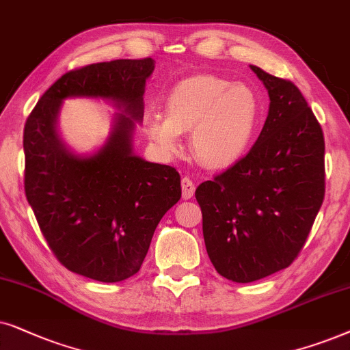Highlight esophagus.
<instances>
[{
    "label": "esophagus",
    "instance_id": "esophagus-1",
    "mask_svg": "<svg viewBox=\"0 0 350 350\" xmlns=\"http://www.w3.org/2000/svg\"><path fill=\"white\" fill-rule=\"evenodd\" d=\"M180 187H183V198L184 200H190L193 197L195 184L192 183V179L185 176V178H183V180H180Z\"/></svg>",
    "mask_w": 350,
    "mask_h": 350
}]
</instances>
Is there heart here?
Returning a JSON list of instances; mask_svg holds the SVG:
<instances>
[{"mask_svg": "<svg viewBox=\"0 0 350 350\" xmlns=\"http://www.w3.org/2000/svg\"><path fill=\"white\" fill-rule=\"evenodd\" d=\"M163 115L146 121V134L163 155L180 148V133L190 131V147L204 166L235 165L248 150L262 116V100L253 86L216 75H193L176 83L165 97Z\"/></svg>", "mask_w": 350, "mask_h": 350, "instance_id": "obj_1", "label": "heart"}]
</instances>
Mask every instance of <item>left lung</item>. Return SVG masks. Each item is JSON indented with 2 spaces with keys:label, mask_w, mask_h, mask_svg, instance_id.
Here are the masks:
<instances>
[{
  "label": "left lung",
  "mask_w": 350,
  "mask_h": 350,
  "mask_svg": "<svg viewBox=\"0 0 350 350\" xmlns=\"http://www.w3.org/2000/svg\"><path fill=\"white\" fill-rule=\"evenodd\" d=\"M250 67L270 99L262 131L246 157L195 192L209 259L237 283L286 269L325 197L323 133L304 96L291 81Z\"/></svg>",
  "instance_id": "8db88e82"
}]
</instances>
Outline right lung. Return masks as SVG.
Here are the masks:
<instances>
[{
  "mask_svg": "<svg viewBox=\"0 0 350 350\" xmlns=\"http://www.w3.org/2000/svg\"><path fill=\"white\" fill-rule=\"evenodd\" d=\"M153 59H118L65 73L41 96L23 129L25 195L49 248L65 267L104 283L136 275L153 232L180 198L172 166L134 153ZM113 105L109 136L78 154L58 133L65 100Z\"/></svg>",
  "mask_w": 350,
  "mask_h": 350,
  "instance_id": "obj_1",
  "label": "right lung"
}]
</instances>
